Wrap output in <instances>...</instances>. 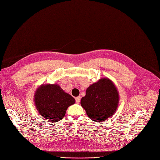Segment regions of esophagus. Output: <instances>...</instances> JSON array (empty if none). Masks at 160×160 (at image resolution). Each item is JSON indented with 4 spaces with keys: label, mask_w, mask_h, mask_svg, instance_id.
Masks as SVG:
<instances>
[{
    "label": "esophagus",
    "mask_w": 160,
    "mask_h": 160,
    "mask_svg": "<svg viewBox=\"0 0 160 160\" xmlns=\"http://www.w3.org/2000/svg\"><path fill=\"white\" fill-rule=\"evenodd\" d=\"M75 100H76V102L77 103H79V102H80V97H76Z\"/></svg>",
    "instance_id": "1"
}]
</instances>
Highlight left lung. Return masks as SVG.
<instances>
[{"label": "left lung", "mask_w": 160, "mask_h": 160, "mask_svg": "<svg viewBox=\"0 0 160 160\" xmlns=\"http://www.w3.org/2000/svg\"><path fill=\"white\" fill-rule=\"evenodd\" d=\"M118 100V91L113 83L108 78H103L88 88L81 105L90 119L102 122L113 115Z\"/></svg>", "instance_id": "1"}]
</instances>
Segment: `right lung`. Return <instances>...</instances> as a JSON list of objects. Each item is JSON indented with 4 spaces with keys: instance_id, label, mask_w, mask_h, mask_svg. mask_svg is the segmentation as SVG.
I'll return each mask as SVG.
<instances>
[{
    "instance_id": "1",
    "label": "right lung",
    "mask_w": 160,
    "mask_h": 160,
    "mask_svg": "<svg viewBox=\"0 0 160 160\" xmlns=\"http://www.w3.org/2000/svg\"><path fill=\"white\" fill-rule=\"evenodd\" d=\"M35 103L40 114L51 122L64 117L68 108L75 103L74 98L57 84L42 85L36 91Z\"/></svg>"
}]
</instances>
